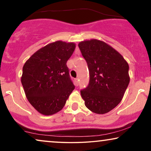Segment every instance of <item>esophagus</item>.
<instances>
[{
	"label": "esophagus",
	"instance_id": "34e87169",
	"mask_svg": "<svg viewBox=\"0 0 151 151\" xmlns=\"http://www.w3.org/2000/svg\"><path fill=\"white\" fill-rule=\"evenodd\" d=\"M79 79H75V80H74V81H75V84H76V86H78L79 85Z\"/></svg>",
	"mask_w": 151,
	"mask_h": 151
}]
</instances>
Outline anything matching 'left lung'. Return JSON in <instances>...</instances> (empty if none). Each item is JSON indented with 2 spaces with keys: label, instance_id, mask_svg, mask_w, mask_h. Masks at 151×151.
I'll return each mask as SVG.
<instances>
[{
  "label": "left lung",
  "instance_id": "obj_1",
  "mask_svg": "<svg viewBox=\"0 0 151 151\" xmlns=\"http://www.w3.org/2000/svg\"><path fill=\"white\" fill-rule=\"evenodd\" d=\"M78 45L90 72L89 84L81 91V98L93 113H108L121 102L128 86V63L103 41L91 39Z\"/></svg>",
  "mask_w": 151,
  "mask_h": 151
}]
</instances>
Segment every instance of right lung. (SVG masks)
<instances>
[{"label": "right lung", "instance_id": "1", "mask_svg": "<svg viewBox=\"0 0 151 151\" xmlns=\"http://www.w3.org/2000/svg\"><path fill=\"white\" fill-rule=\"evenodd\" d=\"M75 47L74 42L49 43L25 63L21 81L28 102L40 114L60 111L74 89L66 63Z\"/></svg>", "mask_w": 151, "mask_h": 151}]
</instances>
